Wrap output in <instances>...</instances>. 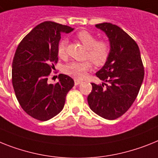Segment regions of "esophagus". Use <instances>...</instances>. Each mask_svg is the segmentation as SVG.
Masks as SVG:
<instances>
[{"instance_id": "1", "label": "esophagus", "mask_w": 158, "mask_h": 158, "mask_svg": "<svg viewBox=\"0 0 158 158\" xmlns=\"http://www.w3.org/2000/svg\"><path fill=\"white\" fill-rule=\"evenodd\" d=\"M81 80H79V79H75V85H79V84H80L81 83Z\"/></svg>"}]
</instances>
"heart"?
Returning a JSON list of instances; mask_svg holds the SVG:
<instances>
[{"label":"heart","instance_id":"obj_1","mask_svg":"<svg viewBox=\"0 0 158 158\" xmlns=\"http://www.w3.org/2000/svg\"><path fill=\"white\" fill-rule=\"evenodd\" d=\"M76 38L87 49L86 59H89L94 65L100 67L107 62L111 53V46L105 40H97L96 37L87 30H81L76 34ZM67 39H61L57 46V54L60 59L67 57ZM91 67L89 61L83 63L71 62L65 66L64 71L67 75L81 79L86 75V72Z\"/></svg>","mask_w":158,"mask_h":158}]
</instances>
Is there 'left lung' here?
<instances>
[{
    "mask_svg": "<svg viewBox=\"0 0 158 158\" xmlns=\"http://www.w3.org/2000/svg\"><path fill=\"white\" fill-rule=\"evenodd\" d=\"M109 38L111 53L104 66L96 72L104 83H92L87 96L89 107L107 120L117 119L129 109L140 91L144 71L139 47L126 32L116 25H95Z\"/></svg>",
    "mask_w": 158,
    "mask_h": 158,
    "instance_id": "obj_1",
    "label": "left lung"
}]
</instances>
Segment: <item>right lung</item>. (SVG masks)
Masks as SVG:
<instances>
[{
    "mask_svg": "<svg viewBox=\"0 0 158 158\" xmlns=\"http://www.w3.org/2000/svg\"><path fill=\"white\" fill-rule=\"evenodd\" d=\"M74 30L53 22L34 27L22 40L12 65V83L22 109L31 117L46 121L59 113L66 96L75 84L73 79L60 74L55 84L47 82L58 63L57 46L62 33Z\"/></svg>",
    "mask_w": 158,
    "mask_h": 158,
    "instance_id": "right-lung-1",
    "label": "right lung"
}]
</instances>
